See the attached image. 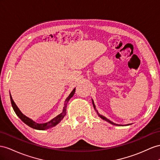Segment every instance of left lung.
Segmentation results:
<instances>
[{"instance_id":"8db88e82","label":"left lung","mask_w":160,"mask_h":160,"mask_svg":"<svg viewBox=\"0 0 160 160\" xmlns=\"http://www.w3.org/2000/svg\"><path fill=\"white\" fill-rule=\"evenodd\" d=\"M92 104H93V107H94V109H95V111L97 112V114H98V116H99L101 119H103V120H104L105 121H106V122H109V123H110V124H113V125H115V126H128V125H130V124H126V125H122V124H116V123H114V122H112L111 120H109V119H108L107 118H105V116H102V115H101V114H99V112H98V111L96 109V107H95V103H94V101H92Z\"/></svg>"}]
</instances>
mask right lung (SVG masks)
Masks as SVG:
<instances>
[{
    "label": "right lung",
    "instance_id": "obj_1",
    "mask_svg": "<svg viewBox=\"0 0 160 160\" xmlns=\"http://www.w3.org/2000/svg\"><path fill=\"white\" fill-rule=\"evenodd\" d=\"M76 91V88H73V91H72V92L69 94V95L67 97V99H65V103H64V107L63 109V111L60 114H59L58 116H57L55 118H53L51 120H50L48 122L46 123H42V124H38V123L32 120V119H30V118H28L27 116H26L24 114H23L22 113V112L20 111L19 109L18 108V106L16 105V104L15 103V102L13 101V99H12V97L10 94V99H11V105L12 107H13V109L14 110V112H15L16 115H17L20 119L22 120V122H23L25 123L26 124H27L28 126H29L30 127L32 128H34L36 130H44L46 129H48L50 128H52V127L56 126L57 124H58L59 123L63 120V118H64V116L66 115V108H67V105L68 101H69V99L74 95Z\"/></svg>",
    "mask_w": 160,
    "mask_h": 160
}]
</instances>
